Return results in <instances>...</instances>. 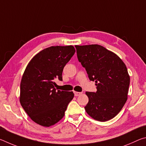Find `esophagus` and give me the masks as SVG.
Segmentation results:
<instances>
[{"label":"esophagus","instance_id":"34e87169","mask_svg":"<svg viewBox=\"0 0 146 146\" xmlns=\"http://www.w3.org/2000/svg\"><path fill=\"white\" fill-rule=\"evenodd\" d=\"M82 93V92H77V91H74V95H75V97H78V96H80Z\"/></svg>","mask_w":146,"mask_h":146}]
</instances>
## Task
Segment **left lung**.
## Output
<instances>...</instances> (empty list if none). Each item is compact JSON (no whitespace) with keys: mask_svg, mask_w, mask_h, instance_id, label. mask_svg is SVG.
I'll return each instance as SVG.
<instances>
[{"mask_svg":"<svg viewBox=\"0 0 146 146\" xmlns=\"http://www.w3.org/2000/svg\"><path fill=\"white\" fill-rule=\"evenodd\" d=\"M75 48L78 61L97 86L96 92H86L89 98L86 111L100 122L112 119L127 99L130 77L125 64L115 53L98 44Z\"/></svg>","mask_w":146,"mask_h":146,"instance_id":"1","label":"left lung"}]
</instances>
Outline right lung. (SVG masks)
I'll list each match as a JSON object with an SVG mask.
<instances>
[{"label":"right lung","mask_w":146,"mask_h":146,"mask_svg":"<svg viewBox=\"0 0 146 146\" xmlns=\"http://www.w3.org/2000/svg\"><path fill=\"white\" fill-rule=\"evenodd\" d=\"M73 46H51L40 51L27 66L21 82L20 102L31 119L49 127L64 117L73 91L56 90L64 66L75 54Z\"/></svg>","instance_id":"1"}]
</instances>
